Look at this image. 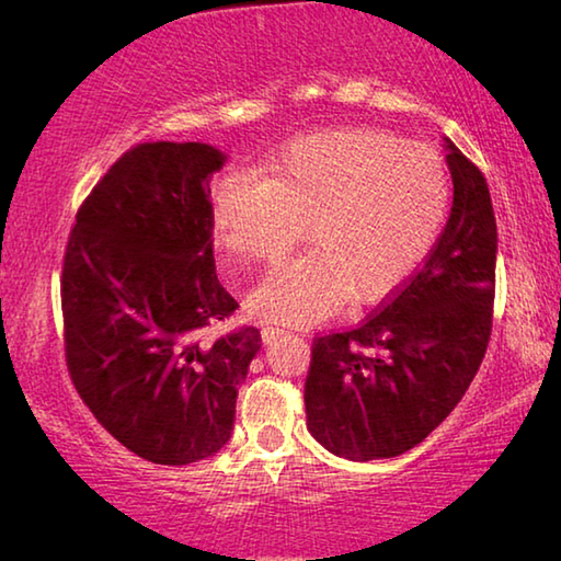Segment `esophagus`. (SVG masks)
<instances>
[{
	"label": "esophagus",
	"mask_w": 561,
	"mask_h": 561,
	"mask_svg": "<svg viewBox=\"0 0 561 561\" xmlns=\"http://www.w3.org/2000/svg\"><path fill=\"white\" fill-rule=\"evenodd\" d=\"M282 334H284V329H279V327H264L262 329V341H264V344H270V341H274Z\"/></svg>",
	"instance_id": "34e87169"
}]
</instances>
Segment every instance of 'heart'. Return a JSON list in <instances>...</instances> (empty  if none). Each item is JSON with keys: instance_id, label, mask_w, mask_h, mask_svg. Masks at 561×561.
Listing matches in <instances>:
<instances>
[{"instance_id": "obj_1", "label": "heart", "mask_w": 561, "mask_h": 561, "mask_svg": "<svg viewBox=\"0 0 561 561\" xmlns=\"http://www.w3.org/2000/svg\"><path fill=\"white\" fill-rule=\"evenodd\" d=\"M450 210V178L438 153L376 128H341L294 140L267 180L232 173L213 195V227L225 252L277 262L250 294L257 317L309 327L401 289L431 257Z\"/></svg>"}]
</instances>
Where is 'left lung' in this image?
<instances>
[{"instance_id":"left-lung-1","label":"left lung","mask_w":561,"mask_h":561,"mask_svg":"<svg viewBox=\"0 0 561 561\" xmlns=\"http://www.w3.org/2000/svg\"><path fill=\"white\" fill-rule=\"evenodd\" d=\"M448 225L405 287L341 334L314 339L307 428L339 458H396L450 415L485 358L497 225L485 178L445 138Z\"/></svg>"}]
</instances>
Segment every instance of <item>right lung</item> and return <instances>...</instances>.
Wrapping results in <instances>:
<instances>
[{"label":"right lung","instance_id":"right-lung-1","mask_svg":"<svg viewBox=\"0 0 561 561\" xmlns=\"http://www.w3.org/2000/svg\"><path fill=\"white\" fill-rule=\"evenodd\" d=\"M207 144H140L81 205L66 244V366L121 445L156 465H190L230 440L237 388L262 348L254 327L205 329L237 309L217 282Z\"/></svg>","mask_w":561,"mask_h":561}]
</instances>
